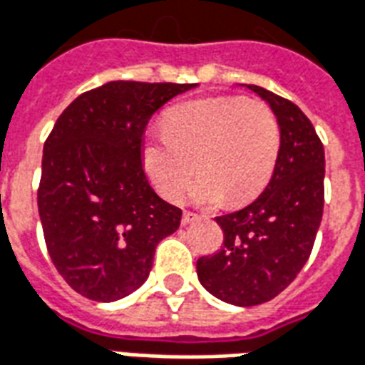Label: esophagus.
<instances>
[{
  "label": "esophagus",
  "mask_w": 365,
  "mask_h": 365,
  "mask_svg": "<svg viewBox=\"0 0 365 365\" xmlns=\"http://www.w3.org/2000/svg\"><path fill=\"white\" fill-rule=\"evenodd\" d=\"M197 218H199V215L191 212V210H185V212H183V217H182V224L185 226V224L193 222V220H197Z\"/></svg>",
  "instance_id": "34e87169"
}]
</instances>
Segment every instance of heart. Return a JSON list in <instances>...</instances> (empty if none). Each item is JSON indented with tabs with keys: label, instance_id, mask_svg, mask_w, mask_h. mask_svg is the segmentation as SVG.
Here are the masks:
<instances>
[{
	"label": "heart",
	"instance_id": "obj_1",
	"mask_svg": "<svg viewBox=\"0 0 365 365\" xmlns=\"http://www.w3.org/2000/svg\"><path fill=\"white\" fill-rule=\"evenodd\" d=\"M282 147L272 108L245 96H209L178 104L164 128L150 129L143 143V168L155 190L172 203L182 201L191 180L197 203L232 207L250 203L271 182ZM197 168H195V162Z\"/></svg>",
	"mask_w": 365,
	"mask_h": 365
}]
</instances>
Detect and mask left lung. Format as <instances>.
Segmentation results:
<instances>
[{"instance_id":"left-lung-1","label":"left lung","mask_w":365,"mask_h":365,"mask_svg":"<svg viewBox=\"0 0 365 365\" xmlns=\"http://www.w3.org/2000/svg\"><path fill=\"white\" fill-rule=\"evenodd\" d=\"M271 104L282 147L267 190L245 209L217 217L224 234L215 255L197 261L212 296L234 306H259L279 296L306 265L325 203V150L312 121L294 102L247 85Z\"/></svg>"}]
</instances>
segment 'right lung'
Returning <instances> with one entry per match:
<instances>
[{
  "label": "right lung",
  "instance_id": "right-lung-1",
  "mask_svg": "<svg viewBox=\"0 0 365 365\" xmlns=\"http://www.w3.org/2000/svg\"><path fill=\"white\" fill-rule=\"evenodd\" d=\"M195 85L112 81L61 112L42 155L38 212L48 253L75 292L114 302L147 280L182 209L162 201L143 170L150 115Z\"/></svg>",
  "mask_w": 365,
  "mask_h": 365
}]
</instances>
